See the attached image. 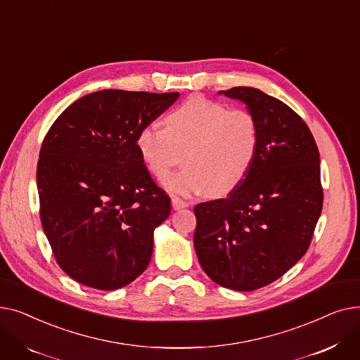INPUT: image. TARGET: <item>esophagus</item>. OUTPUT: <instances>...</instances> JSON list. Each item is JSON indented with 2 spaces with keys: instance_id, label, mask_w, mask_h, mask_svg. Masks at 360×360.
<instances>
[{
  "instance_id": "esophagus-1",
  "label": "esophagus",
  "mask_w": 360,
  "mask_h": 360,
  "mask_svg": "<svg viewBox=\"0 0 360 360\" xmlns=\"http://www.w3.org/2000/svg\"><path fill=\"white\" fill-rule=\"evenodd\" d=\"M190 204H188L185 200L179 198V197H172V207L174 210H181V209H185V207H188Z\"/></svg>"
}]
</instances>
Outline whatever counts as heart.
I'll return each instance as SVG.
<instances>
[{
  "label": "heart",
  "instance_id": "1",
  "mask_svg": "<svg viewBox=\"0 0 360 360\" xmlns=\"http://www.w3.org/2000/svg\"><path fill=\"white\" fill-rule=\"evenodd\" d=\"M137 148L158 178L179 165L185 153L188 166L163 181L169 191L223 195L251 170L259 148V124L247 109H231L195 96L169 113L166 127L144 125L139 131Z\"/></svg>",
  "mask_w": 360,
  "mask_h": 360
}]
</instances>
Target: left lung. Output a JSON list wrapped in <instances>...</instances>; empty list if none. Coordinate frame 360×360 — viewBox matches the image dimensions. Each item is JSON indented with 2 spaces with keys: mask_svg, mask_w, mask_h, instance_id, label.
<instances>
[{
  "mask_svg": "<svg viewBox=\"0 0 360 360\" xmlns=\"http://www.w3.org/2000/svg\"><path fill=\"white\" fill-rule=\"evenodd\" d=\"M220 93L254 113L259 148L228 197L194 207V247L214 283L251 292L281 277L309 248L324 197L319 151L305 121L286 103L254 87Z\"/></svg>",
  "mask_w": 360,
  "mask_h": 360,
  "instance_id": "1",
  "label": "left lung"
}]
</instances>
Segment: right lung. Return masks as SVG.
I'll use <instances>...</instances> for the list:
<instances>
[{"label":"right lung","mask_w":360,"mask_h":360,"mask_svg":"<svg viewBox=\"0 0 360 360\" xmlns=\"http://www.w3.org/2000/svg\"><path fill=\"white\" fill-rule=\"evenodd\" d=\"M178 98L94 91L45 136L36 170L42 228L58 266L82 285L115 290L147 269L170 198L151 179L137 136Z\"/></svg>","instance_id":"obj_1"}]
</instances>
